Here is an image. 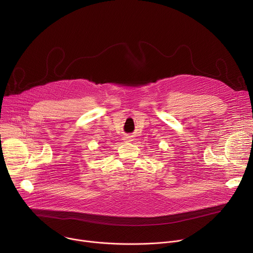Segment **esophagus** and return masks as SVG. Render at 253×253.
Masks as SVG:
<instances>
[{"label": "esophagus", "instance_id": "34e87169", "mask_svg": "<svg viewBox=\"0 0 253 253\" xmlns=\"http://www.w3.org/2000/svg\"><path fill=\"white\" fill-rule=\"evenodd\" d=\"M124 140H125V141H130V137H125Z\"/></svg>", "mask_w": 253, "mask_h": 253}]
</instances>
